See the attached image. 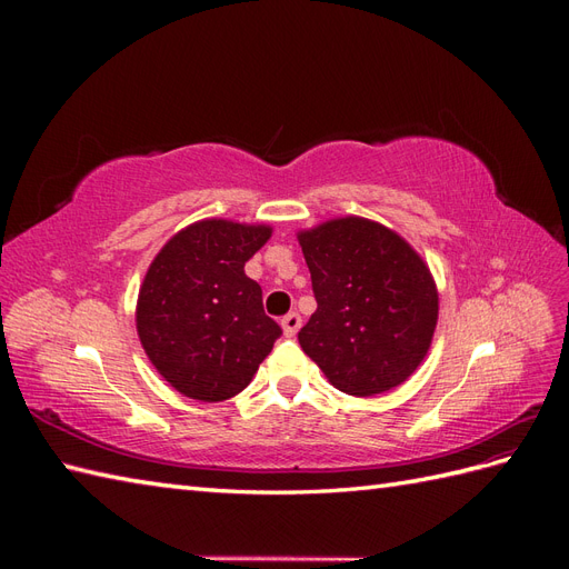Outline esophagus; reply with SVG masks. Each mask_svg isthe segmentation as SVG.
Listing matches in <instances>:
<instances>
[{
  "label": "esophagus",
  "mask_w": 569,
  "mask_h": 569,
  "mask_svg": "<svg viewBox=\"0 0 569 569\" xmlns=\"http://www.w3.org/2000/svg\"><path fill=\"white\" fill-rule=\"evenodd\" d=\"M280 325H282L284 337H295L301 330V316L299 313H287Z\"/></svg>",
  "instance_id": "34e87169"
}]
</instances>
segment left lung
<instances>
[{
	"label": "left lung",
	"instance_id": "1",
	"mask_svg": "<svg viewBox=\"0 0 569 569\" xmlns=\"http://www.w3.org/2000/svg\"><path fill=\"white\" fill-rule=\"evenodd\" d=\"M318 301L301 332L303 353L332 387L375 396L420 368L439 320V291L406 239L360 216L299 230Z\"/></svg>",
	"mask_w": 569,
	"mask_h": 569
}]
</instances>
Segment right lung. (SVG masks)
<instances>
[{
  "mask_svg": "<svg viewBox=\"0 0 569 569\" xmlns=\"http://www.w3.org/2000/svg\"><path fill=\"white\" fill-rule=\"evenodd\" d=\"M270 234V226L206 218L176 232L151 261L137 295V335L151 366L187 399H232L282 335L244 272Z\"/></svg>",
  "mask_w": 569,
  "mask_h": 569,
  "instance_id": "1",
  "label": "right lung"
}]
</instances>
